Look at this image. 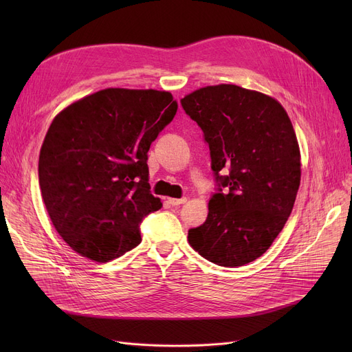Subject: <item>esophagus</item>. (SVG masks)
Returning <instances> with one entry per match:
<instances>
[{
    "label": "esophagus",
    "instance_id": "obj_1",
    "mask_svg": "<svg viewBox=\"0 0 352 352\" xmlns=\"http://www.w3.org/2000/svg\"><path fill=\"white\" fill-rule=\"evenodd\" d=\"M187 201V198H168V202L171 206H181V204H184V202Z\"/></svg>",
    "mask_w": 352,
    "mask_h": 352
}]
</instances>
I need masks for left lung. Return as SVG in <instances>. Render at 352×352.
<instances>
[{
	"label": "left lung",
	"instance_id": "left-lung-1",
	"mask_svg": "<svg viewBox=\"0 0 352 352\" xmlns=\"http://www.w3.org/2000/svg\"><path fill=\"white\" fill-rule=\"evenodd\" d=\"M181 104L204 131L211 168L228 188L208 201L206 223L188 231V243L221 267L252 263L284 228L300 188L292 122L275 98L234 84L202 87ZM224 168L230 174L221 177Z\"/></svg>",
	"mask_w": 352,
	"mask_h": 352
}]
</instances>
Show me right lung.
<instances>
[{"label": "right lung", "mask_w": 352, "mask_h": 352, "mask_svg": "<svg viewBox=\"0 0 352 352\" xmlns=\"http://www.w3.org/2000/svg\"><path fill=\"white\" fill-rule=\"evenodd\" d=\"M178 104L168 91L105 88L55 116L38 160L45 210L81 256L108 263L141 243L150 192L148 150Z\"/></svg>", "instance_id": "add662e5"}]
</instances>
